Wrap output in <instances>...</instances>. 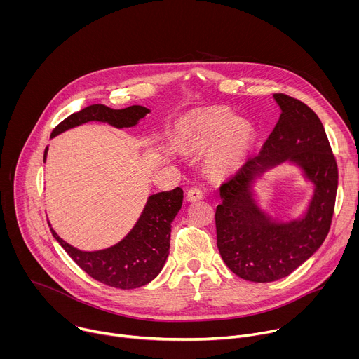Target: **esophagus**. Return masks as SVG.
<instances>
[{
	"label": "esophagus",
	"instance_id": "34e87169",
	"mask_svg": "<svg viewBox=\"0 0 359 359\" xmlns=\"http://www.w3.org/2000/svg\"><path fill=\"white\" fill-rule=\"evenodd\" d=\"M186 198H187V201H197V200H201V198H203V190L198 189V187H191V189L187 190Z\"/></svg>",
	"mask_w": 359,
	"mask_h": 359
}]
</instances>
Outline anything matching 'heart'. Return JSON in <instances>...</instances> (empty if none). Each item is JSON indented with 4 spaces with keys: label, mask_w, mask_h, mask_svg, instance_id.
Masks as SVG:
<instances>
[{
    "label": "heart",
    "mask_w": 359,
    "mask_h": 359,
    "mask_svg": "<svg viewBox=\"0 0 359 359\" xmlns=\"http://www.w3.org/2000/svg\"><path fill=\"white\" fill-rule=\"evenodd\" d=\"M180 143L187 150L212 146L208 166L215 175H231L245 162L254 143L252 125L222 105L197 108L180 126Z\"/></svg>",
    "instance_id": "obj_1"
}]
</instances>
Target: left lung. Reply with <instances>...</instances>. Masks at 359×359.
<instances>
[{"label": "left lung", "instance_id": "obj_1", "mask_svg": "<svg viewBox=\"0 0 359 359\" xmlns=\"http://www.w3.org/2000/svg\"><path fill=\"white\" fill-rule=\"evenodd\" d=\"M280 119L259 155L220 187L216 209L217 247L240 278L271 283L290 276L324 243L334 213L338 168L316 112L284 93L273 95ZM280 164L297 167L313 184L312 198L297 218H278L258 203L253 186Z\"/></svg>", "mask_w": 359, "mask_h": 359}]
</instances>
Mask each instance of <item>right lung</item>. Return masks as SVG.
Instances as JSON below:
<instances>
[{"label": "right lung", "instance_id": "right-lung-1", "mask_svg": "<svg viewBox=\"0 0 359 359\" xmlns=\"http://www.w3.org/2000/svg\"><path fill=\"white\" fill-rule=\"evenodd\" d=\"M150 109L133 105L125 109H111L105 105H90L72 114L50 133V139L88 122H102L114 128H133ZM48 146L43 151L46 161ZM183 204V190L150 194L132 230L116 244L85 251L61 238L48 222L55 240L71 255V259L92 278L109 287L130 290L146 285L162 271L170 248L172 223Z\"/></svg>", "mask_w": 359, "mask_h": 359}]
</instances>
